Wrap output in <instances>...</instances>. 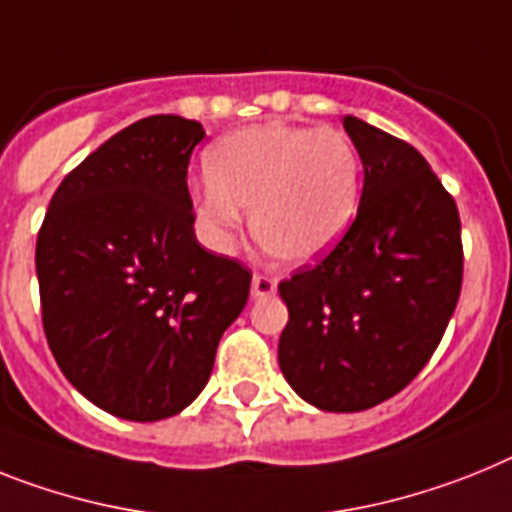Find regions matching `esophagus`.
<instances>
[{
	"mask_svg": "<svg viewBox=\"0 0 512 512\" xmlns=\"http://www.w3.org/2000/svg\"><path fill=\"white\" fill-rule=\"evenodd\" d=\"M277 292V279L269 277V274H256L251 282V295L253 298H269Z\"/></svg>",
	"mask_w": 512,
	"mask_h": 512,
	"instance_id": "esophagus-1",
	"label": "esophagus"
}]
</instances>
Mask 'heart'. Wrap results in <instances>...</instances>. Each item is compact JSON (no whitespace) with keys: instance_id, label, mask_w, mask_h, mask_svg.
Returning <instances> with one entry per match:
<instances>
[{"instance_id":"b5f03b06","label":"heart","mask_w":512,"mask_h":512,"mask_svg":"<svg viewBox=\"0 0 512 512\" xmlns=\"http://www.w3.org/2000/svg\"><path fill=\"white\" fill-rule=\"evenodd\" d=\"M207 178L191 202L209 246L230 251L240 209H251L259 246L279 261L305 264L334 248L355 220L362 160L344 131L272 121L214 144Z\"/></svg>"}]
</instances>
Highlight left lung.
<instances>
[{
  "mask_svg": "<svg viewBox=\"0 0 512 512\" xmlns=\"http://www.w3.org/2000/svg\"><path fill=\"white\" fill-rule=\"evenodd\" d=\"M365 165L360 209L316 264L279 282L287 383L326 412H362L417 378L464 282L461 217L412 144L344 116Z\"/></svg>",
  "mask_w": 512,
  "mask_h": 512,
  "instance_id": "8db88e82",
  "label": "left lung"
}]
</instances>
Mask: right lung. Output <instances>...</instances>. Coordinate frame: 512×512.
Masks as SVG:
<instances>
[{"label": "right lung", "mask_w": 512, "mask_h": 512, "mask_svg": "<svg viewBox=\"0 0 512 512\" xmlns=\"http://www.w3.org/2000/svg\"><path fill=\"white\" fill-rule=\"evenodd\" d=\"M199 121L147 116L69 170L36 243L46 342L85 399L131 422L202 393L251 269L194 235L189 160Z\"/></svg>", "instance_id": "obj_1"}]
</instances>
